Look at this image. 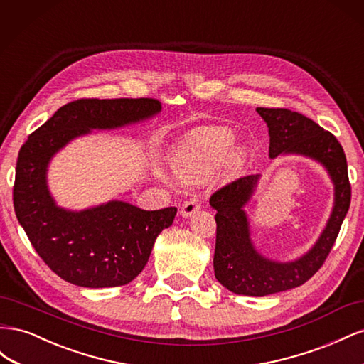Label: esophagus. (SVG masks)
<instances>
[{
	"mask_svg": "<svg viewBox=\"0 0 364 364\" xmlns=\"http://www.w3.org/2000/svg\"><path fill=\"white\" fill-rule=\"evenodd\" d=\"M199 209H200V202L197 199H190V200L183 202L181 213L183 217H191L196 211H199Z\"/></svg>",
	"mask_w": 364,
	"mask_h": 364,
	"instance_id": "esophagus-1",
	"label": "esophagus"
}]
</instances>
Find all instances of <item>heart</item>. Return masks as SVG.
<instances>
[{
    "instance_id": "obj_1",
    "label": "heart",
    "mask_w": 364,
    "mask_h": 364,
    "mask_svg": "<svg viewBox=\"0 0 364 364\" xmlns=\"http://www.w3.org/2000/svg\"><path fill=\"white\" fill-rule=\"evenodd\" d=\"M234 142V134L225 127H203L182 141L170 156L176 179L193 182L211 171L225 158Z\"/></svg>"
}]
</instances>
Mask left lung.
<instances>
[{"label": "left lung", "instance_id": "8db88e82", "mask_svg": "<svg viewBox=\"0 0 364 364\" xmlns=\"http://www.w3.org/2000/svg\"><path fill=\"white\" fill-rule=\"evenodd\" d=\"M267 123L269 156L296 153L321 162L334 183V208L317 243L290 262L264 258L250 240L245 205L257 188L259 176H245L217 190L211 199L217 235L214 272L217 281L237 294L267 296L305 284L323 266L350 205V183L343 147L331 132L299 112L285 107H257Z\"/></svg>", "mask_w": 364, "mask_h": 364}]
</instances>
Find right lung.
<instances>
[{
    "instance_id": "add662e5",
    "label": "right lung",
    "mask_w": 364,
    "mask_h": 364,
    "mask_svg": "<svg viewBox=\"0 0 364 364\" xmlns=\"http://www.w3.org/2000/svg\"><path fill=\"white\" fill-rule=\"evenodd\" d=\"M161 112L155 98H80L62 106L21 147L14 206L31 246L47 266L74 285L118 287L144 269L156 237L171 226L174 206L146 211L111 200L85 211L54 203L47 186L50 159L91 129H115Z\"/></svg>"
}]
</instances>
